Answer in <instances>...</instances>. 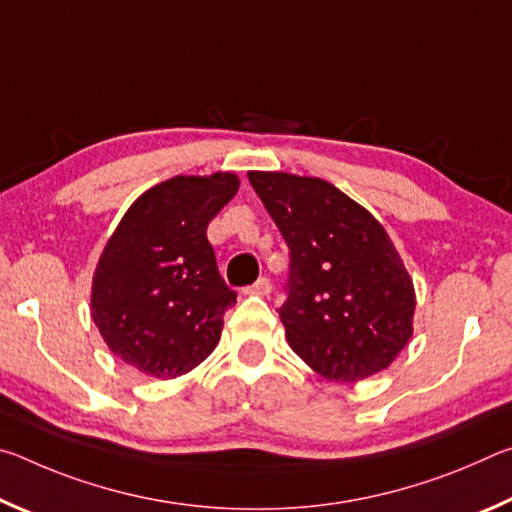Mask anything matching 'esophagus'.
<instances>
[{"instance_id": "obj_1", "label": "esophagus", "mask_w": 512, "mask_h": 512, "mask_svg": "<svg viewBox=\"0 0 512 512\" xmlns=\"http://www.w3.org/2000/svg\"><path fill=\"white\" fill-rule=\"evenodd\" d=\"M271 291H273V287H271V282L266 280V277H259V280L253 284V287H248L246 289V293H253V296H271Z\"/></svg>"}]
</instances>
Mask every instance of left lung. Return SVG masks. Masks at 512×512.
Masks as SVG:
<instances>
[{
  "label": "left lung",
  "instance_id": "obj_1",
  "mask_svg": "<svg viewBox=\"0 0 512 512\" xmlns=\"http://www.w3.org/2000/svg\"><path fill=\"white\" fill-rule=\"evenodd\" d=\"M248 178L291 250L277 309L291 350L336 384L386 370L413 336L415 287L384 225L323 178Z\"/></svg>",
  "mask_w": 512,
  "mask_h": 512
}]
</instances>
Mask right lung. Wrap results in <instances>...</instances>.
<instances>
[{"label": "right lung", "mask_w": 512, "mask_h": 512, "mask_svg": "<svg viewBox=\"0 0 512 512\" xmlns=\"http://www.w3.org/2000/svg\"><path fill=\"white\" fill-rule=\"evenodd\" d=\"M239 176H173L137 198L103 246L92 275L90 314L108 350L155 379H176L210 357L225 287L207 223L235 198Z\"/></svg>", "instance_id": "add662e5"}]
</instances>
